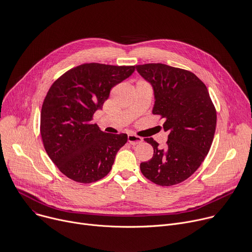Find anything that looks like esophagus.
Wrapping results in <instances>:
<instances>
[{
	"instance_id": "obj_1",
	"label": "esophagus",
	"mask_w": 252,
	"mask_h": 252,
	"mask_svg": "<svg viewBox=\"0 0 252 252\" xmlns=\"http://www.w3.org/2000/svg\"><path fill=\"white\" fill-rule=\"evenodd\" d=\"M127 142L132 145V146H135V145H139L143 142V139L141 138V136L139 135H135V134H128L127 135Z\"/></svg>"
}]
</instances>
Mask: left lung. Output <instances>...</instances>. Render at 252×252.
<instances>
[{
    "instance_id": "1",
    "label": "left lung",
    "mask_w": 252,
    "mask_h": 252,
    "mask_svg": "<svg viewBox=\"0 0 252 252\" xmlns=\"http://www.w3.org/2000/svg\"><path fill=\"white\" fill-rule=\"evenodd\" d=\"M136 70L154 87L153 114L165 120L166 147L153 138V158L141 163L143 175L159 186L187 180L207 156L216 128V108L204 82L193 72L162 63L136 65Z\"/></svg>"
}]
</instances>
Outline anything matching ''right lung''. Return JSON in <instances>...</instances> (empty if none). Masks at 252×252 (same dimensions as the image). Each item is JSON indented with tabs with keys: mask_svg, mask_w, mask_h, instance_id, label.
Here are the masks:
<instances>
[{
	"mask_svg": "<svg viewBox=\"0 0 252 252\" xmlns=\"http://www.w3.org/2000/svg\"><path fill=\"white\" fill-rule=\"evenodd\" d=\"M135 66L84 63L58 77L45 96L40 133L45 151L59 171L89 184L111 170L126 133H106L93 124L113 86L132 74Z\"/></svg>",
	"mask_w": 252,
	"mask_h": 252,
	"instance_id": "add662e5",
	"label": "right lung"
}]
</instances>
